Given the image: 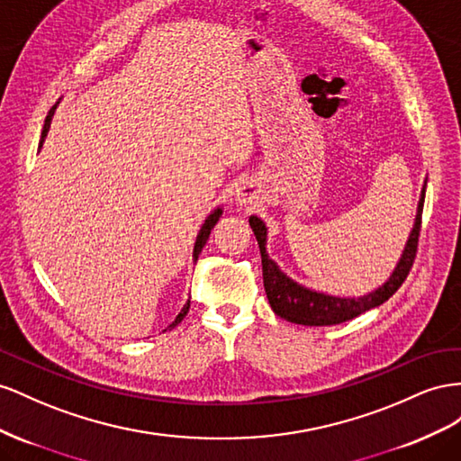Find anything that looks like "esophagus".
<instances>
[{
	"label": "esophagus",
	"instance_id": "obj_1",
	"mask_svg": "<svg viewBox=\"0 0 461 461\" xmlns=\"http://www.w3.org/2000/svg\"><path fill=\"white\" fill-rule=\"evenodd\" d=\"M235 199H238V203H241V204H247V203L253 201V193H251V189H249V187H241V189H238V194H235Z\"/></svg>",
	"mask_w": 461,
	"mask_h": 461
}]
</instances>
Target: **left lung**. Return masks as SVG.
Instances as JSON below:
<instances>
[{"instance_id":"left-lung-1","label":"left lung","mask_w":461,"mask_h":461,"mask_svg":"<svg viewBox=\"0 0 461 461\" xmlns=\"http://www.w3.org/2000/svg\"><path fill=\"white\" fill-rule=\"evenodd\" d=\"M425 189H427V181L423 185V191H420L413 230L410 233V240L405 243V249L396 268H393L392 276L383 285L363 297L328 295V294L314 292V289H309L305 285L294 282L292 278H287V276L280 270V267L276 265L267 253L265 221L257 216L249 218V226L253 228L255 238L258 241L260 258H262V280H265V292L272 311L278 314L280 319H285L295 324L332 326V324L351 321L355 317H359V314L365 311L383 305L384 301H388L393 294L398 292V287L405 282L407 274H410L413 267L417 243H419V231H420V216H423V204H425Z\"/></svg>"}]
</instances>
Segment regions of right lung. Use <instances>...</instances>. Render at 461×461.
I'll use <instances>...</instances> for the list:
<instances>
[{
    "label": "right lung",
    "instance_id": "1",
    "mask_svg": "<svg viewBox=\"0 0 461 461\" xmlns=\"http://www.w3.org/2000/svg\"><path fill=\"white\" fill-rule=\"evenodd\" d=\"M59 104V102H58ZM58 104L54 108H51L50 112H48V115H46V122H44V129H42V137H41V147H42V142H44V139H46V135H48V131H50V123H51V117H54V112H56V108H58ZM220 216H221V208H216L212 214H210L206 220H204V223H203V228H201V231H199V235H196V241H194V249H193V260L196 262V258H199V255H201V251H203V247L206 245V241H208V238H210V231H212V228L216 226V221L220 220ZM189 307H191V301H187L185 305H183V309H181V312L177 314L176 317V321L169 324L166 330H172V328H176L183 319H185V314L189 312ZM164 330V332H166Z\"/></svg>",
    "mask_w": 461,
    "mask_h": 461
}]
</instances>
